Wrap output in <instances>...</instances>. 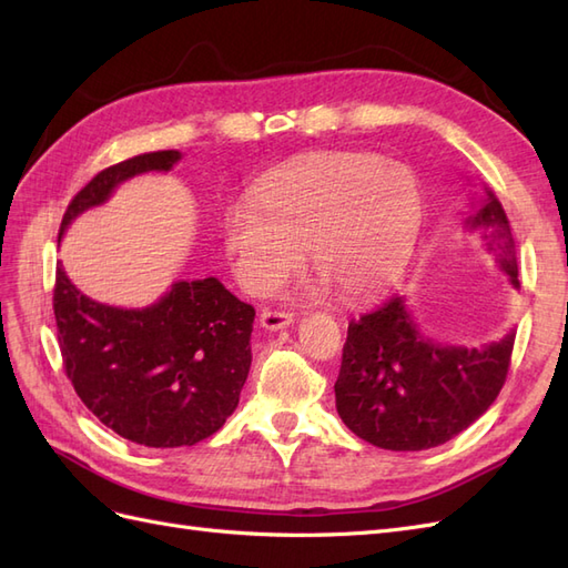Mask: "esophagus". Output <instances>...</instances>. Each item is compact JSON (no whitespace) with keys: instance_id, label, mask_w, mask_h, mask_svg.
<instances>
[{"instance_id":"1","label":"esophagus","mask_w":568,"mask_h":568,"mask_svg":"<svg viewBox=\"0 0 568 568\" xmlns=\"http://www.w3.org/2000/svg\"><path fill=\"white\" fill-rule=\"evenodd\" d=\"M260 325L267 327V329H282L286 325H292V313L276 311V308H262Z\"/></svg>"}]
</instances>
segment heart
Segmentation results:
<instances>
[{"mask_svg": "<svg viewBox=\"0 0 568 568\" xmlns=\"http://www.w3.org/2000/svg\"><path fill=\"white\" fill-rule=\"evenodd\" d=\"M422 190L407 165L366 151H321L274 171L224 214V247L245 292H274L301 262L342 296L388 284L409 255Z\"/></svg>", "mask_w": 568, "mask_h": 568, "instance_id": "obj_1", "label": "heart"}]
</instances>
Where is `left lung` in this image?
Returning <instances> with one entry per match:
<instances>
[{
    "instance_id": "left-lung-1",
    "label": "left lung",
    "mask_w": 568,
    "mask_h": 568,
    "mask_svg": "<svg viewBox=\"0 0 568 568\" xmlns=\"http://www.w3.org/2000/svg\"><path fill=\"white\" fill-rule=\"evenodd\" d=\"M518 286L516 241L501 202L487 190L467 219ZM516 332L481 349L444 347L414 325L405 298L393 294L349 323L335 399L342 422L385 450H426L455 438L501 393Z\"/></svg>"
}]
</instances>
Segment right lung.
Segmentation results:
<instances>
[{
	"instance_id": "1",
	"label": "right lung",
	"mask_w": 568,
	"mask_h": 568,
	"mask_svg": "<svg viewBox=\"0 0 568 568\" xmlns=\"http://www.w3.org/2000/svg\"><path fill=\"white\" fill-rule=\"evenodd\" d=\"M178 161L180 151H149L93 175L69 202L60 239L124 180ZM52 308L67 378L93 417L132 444L195 446L239 407L255 308L214 276L175 282L154 306L128 311L91 301L58 265Z\"/></svg>"
}]
</instances>
